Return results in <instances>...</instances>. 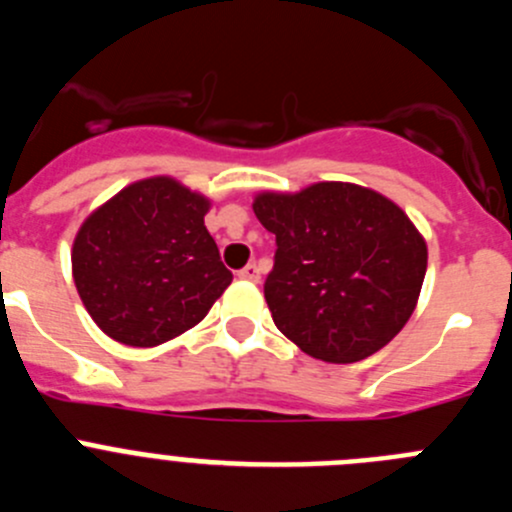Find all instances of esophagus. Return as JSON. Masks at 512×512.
<instances>
[{"label": "esophagus", "instance_id": "esophagus-1", "mask_svg": "<svg viewBox=\"0 0 512 512\" xmlns=\"http://www.w3.org/2000/svg\"><path fill=\"white\" fill-rule=\"evenodd\" d=\"M238 277L246 279V282H259L261 271H259V266H256V264H248V266H243L241 271H238Z\"/></svg>", "mask_w": 512, "mask_h": 512}]
</instances>
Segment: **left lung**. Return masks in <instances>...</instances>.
Returning a JSON list of instances; mask_svg holds the SVG:
<instances>
[{"label": "left lung", "mask_w": 512, "mask_h": 512, "mask_svg": "<svg viewBox=\"0 0 512 512\" xmlns=\"http://www.w3.org/2000/svg\"><path fill=\"white\" fill-rule=\"evenodd\" d=\"M253 212L277 235L264 297L307 356L354 364L377 354L418 305L428 246L384 194L348 182L259 192Z\"/></svg>", "instance_id": "8db88e82"}]
</instances>
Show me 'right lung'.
Here are the masks:
<instances>
[{"instance_id":"1","label":"right lung","mask_w":512,"mask_h":512,"mask_svg":"<svg viewBox=\"0 0 512 512\" xmlns=\"http://www.w3.org/2000/svg\"><path fill=\"white\" fill-rule=\"evenodd\" d=\"M212 202L171 176H148L99 205L71 248L76 292L102 333L151 348L205 318L233 274L205 215Z\"/></svg>"}]
</instances>
